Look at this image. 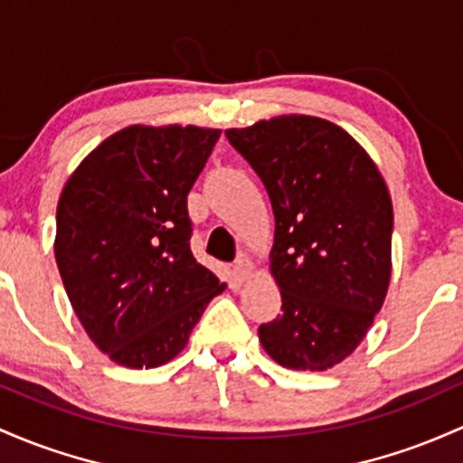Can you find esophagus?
<instances>
[{
  "mask_svg": "<svg viewBox=\"0 0 463 463\" xmlns=\"http://www.w3.org/2000/svg\"><path fill=\"white\" fill-rule=\"evenodd\" d=\"M252 270H255V266H252L250 259H248L246 255L237 257V261H235V274L241 279V281H243V279L250 277Z\"/></svg>",
  "mask_w": 463,
  "mask_h": 463,
  "instance_id": "1",
  "label": "esophagus"
}]
</instances>
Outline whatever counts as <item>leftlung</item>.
I'll return each mask as SVG.
<instances>
[{
  "label": "left lung",
  "mask_w": 463,
  "mask_h": 463,
  "mask_svg": "<svg viewBox=\"0 0 463 463\" xmlns=\"http://www.w3.org/2000/svg\"><path fill=\"white\" fill-rule=\"evenodd\" d=\"M226 138L261 177L274 213L270 272L283 306L259 325V340L281 367L332 369L367 336L387 297V184L347 131L317 116L259 120Z\"/></svg>",
  "instance_id": "left-lung-1"
}]
</instances>
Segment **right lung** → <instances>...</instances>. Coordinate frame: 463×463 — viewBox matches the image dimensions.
<instances>
[{
  "instance_id": "obj_1",
  "label": "right lung",
  "mask_w": 463,
  "mask_h": 463,
  "mask_svg": "<svg viewBox=\"0 0 463 463\" xmlns=\"http://www.w3.org/2000/svg\"><path fill=\"white\" fill-rule=\"evenodd\" d=\"M220 129L131 125L65 182L54 257L96 347L129 369L174 360L223 283L191 252L186 195Z\"/></svg>"
}]
</instances>
